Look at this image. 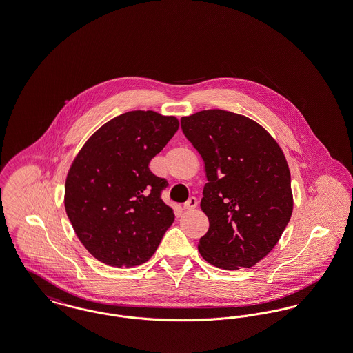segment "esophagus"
I'll use <instances>...</instances> for the list:
<instances>
[{
	"instance_id": "34e87169",
	"label": "esophagus",
	"mask_w": 353,
	"mask_h": 353,
	"mask_svg": "<svg viewBox=\"0 0 353 353\" xmlns=\"http://www.w3.org/2000/svg\"><path fill=\"white\" fill-rule=\"evenodd\" d=\"M197 199L196 197H189V200L185 202L184 209L185 210H192V209H196L197 208Z\"/></svg>"
}]
</instances>
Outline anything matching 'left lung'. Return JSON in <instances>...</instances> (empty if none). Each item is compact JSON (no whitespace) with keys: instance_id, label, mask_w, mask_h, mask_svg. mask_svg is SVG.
Segmentation results:
<instances>
[{"instance_id":"obj_1","label":"left lung","mask_w":353,"mask_h":353,"mask_svg":"<svg viewBox=\"0 0 353 353\" xmlns=\"http://www.w3.org/2000/svg\"><path fill=\"white\" fill-rule=\"evenodd\" d=\"M181 128L208 179L201 209L209 230L199 252L219 269L252 268L274 249L292 214L283 152L262 125L223 110L181 118Z\"/></svg>"}]
</instances>
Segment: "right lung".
<instances>
[{
    "instance_id": "obj_1",
    "label": "right lung",
    "mask_w": 353,
    "mask_h": 353,
    "mask_svg": "<svg viewBox=\"0 0 353 353\" xmlns=\"http://www.w3.org/2000/svg\"><path fill=\"white\" fill-rule=\"evenodd\" d=\"M179 130L174 117L130 111L92 134L71 164L65 185L68 219L84 248L112 268L145 263L174 221L161 200L167 180L152 159Z\"/></svg>"
}]
</instances>
